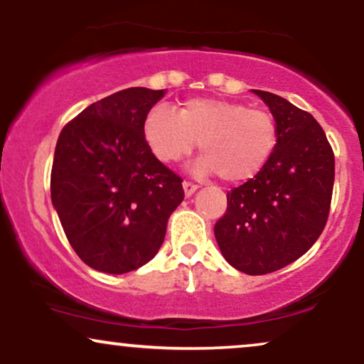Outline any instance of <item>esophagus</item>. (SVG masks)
<instances>
[{
  "label": "esophagus",
  "instance_id": "1",
  "mask_svg": "<svg viewBox=\"0 0 364 364\" xmlns=\"http://www.w3.org/2000/svg\"><path fill=\"white\" fill-rule=\"evenodd\" d=\"M183 188H185V195L191 196L196 190H198V185L193 181H190V179H185V181H183Z\"/></svg>",
  "mask_w": 364,
  "mask_h": 364
}]
</instances>
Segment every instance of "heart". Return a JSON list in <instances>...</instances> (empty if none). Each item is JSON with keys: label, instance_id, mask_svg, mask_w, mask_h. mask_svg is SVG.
I'll use <instances>...</instances> for the list:
<instances>
[{"label": "heart", "instance_id": "1", "mask_svg": "<svg viewBox=\"0 0 364 364\" xmlns=\"http://www.w3.org/2000/svg\"><path fill=\"white\" fill-rule=\"evenodd\" d=\"M144 133L154 156L166 164L186 159L200 141V173L217 171L231 183L257 176L279 144L277 121L269 111L214 97L188 99L178 112L156 106Z\"/></svg>", "mask_w": 364, "mask_h": 364}]
</instances>
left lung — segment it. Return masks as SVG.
<instances>
[{"label":"left lung","mask_w":364,"mask_h":364,"mask_svg":"<svg viewBox=\"0 0 364 364\" xmlns=\"http://www.w3.org/2000/svg\"><path fill=\"white\" fill-rule=\"evenodd\" d=\"M255 94L277 121V149L257 176L228 191L214 232L235 269L263 275L298 260L318 240L328 219L336 159L310 112L281 95Z\"/></svg>","instance_id":"8db88e82"}]
</instances>
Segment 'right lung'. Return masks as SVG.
<instances>
[{
	"label": "right lung",
	"instance_id": "add662e5",
	"mask_svg": "<svg viewBox=\"0 0 364 364\" xmlns=\"http://www.w3.org/2000/svg\"><path fill=\"white\" fill-rule=\"evenodd\" d=\"M164 90H119L65 124L51 169V200L80 260L124 274L152 260L169 215L185 198L183 179L145 140V118Z\"/></svg>",
	"mask_w": 364,
	"mask_h": 364
}]
</instances>
